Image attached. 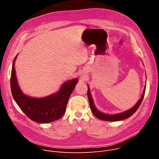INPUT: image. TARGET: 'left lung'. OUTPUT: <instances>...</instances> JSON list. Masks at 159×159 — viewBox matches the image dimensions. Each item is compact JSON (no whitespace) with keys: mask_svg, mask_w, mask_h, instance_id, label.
<instances>
[{"mask_svg":"<svg viewBox=\"0 0 159 159\" xmlns=\"http://www.w3.org/2000/svg\"><path fill=\"white\" fill-rule=\"evenodd\" d=\"M145 89H146V85L144 87V90L143 94L141 96V98L140 100L138 101V102L135 104L132 108L126 111L125 112H123L121 113H118V114L116 115H107L104 114V113L99 111V110L97 109V108L95 107L94 104V102L91 96V94H90V89L88 86V90H87V96H88V99L89 101V104H90V109L92 111V112L93 113V115L98 119L104 120V121H120L123 120H125L131 116H132L134 113L137 111V110L139 109V106H140L143 99L144 98L145 93Z\"/></svg>","mask_w":159,"mask_h":159,"instance_id":"left-lung-1","label":"left lung"}]
</instances>
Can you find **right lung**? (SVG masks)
Masks as SVG:
<instances>
[{"instance_id":"add662e5","label":"right lung","mask_w":159,"mask_h":159,"mask_svg":"<svg viewBox=\"0 0 159 159\" xmlns=\"http://www.w3.org/2000/svg\"><path fill=\"white\" fill-rule=\"evenodd\" d=\"M17 56L12 63L11 77V89L14 101L25 114L36 123H47L58 120L64 115L78 79L64 82L58 93L48 96L42 98L30 97L22 92L17 83L14 66Z\"/></svg>"}]
</instances>
